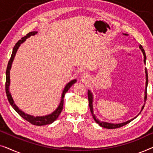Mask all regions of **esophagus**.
I'll list each match as a JSON object with an SVG mask.
<instances>
[{"mask_svg": "<svg viewBox=\"0 0 153 153\" xmlns=\"http://www.w3.org/2000/svg\"><path fill=\"white\" fill-rule=\"evenodd\" d=\"M89 75L87 74V73H83L81 75V79L82 81H86L88 79H89Z\"/></svg>", "mask_w": 153, "mask_h": 153, "instance_id": "34e87169", "label": "esophagus"}]
</instances>
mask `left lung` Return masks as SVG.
Here are the masks:
<instances>
[{
  "label": "left lung",
  "mask_w": 153,
  "mask_h": 153,
  "mask_svg": "<svg viewBox=\"0 0 153 153\" xmlns=\"http://www.w3.org/2000/svg\"><path fill=\"white\" fill-rule=\"evenodd\" d=\"M125 35H128L127 34H124ZM139 48L141 50L142 53L143 54V61H144V63L146 64V53H145V51H144V49H143V47H142L141 45H139ZM145 72H146V89H145V97H144V102H146V99H147V86H148V71H147V69H145ZM88 102H89V106H90V109H91V112L92 114V116H93L94 120L96 123H97V124H99L100 126H101L102 127H104V128H106V129H116V128H119V127H121L123 126H124V125L128 124L131 122V121H132L134 119H135L138 116H137L134 118L131 119V120H129L128 121H126V122H124V123H118V124H114V123H106V122H103V121H101V120H99V119H97L96 118L95 114H94L93 113V93H91V91H89V90H88ZM145 105V104H144ZM144 105L142 106L141 108V111H140L139 114H141V112L142 111V110L144 108Z\"/></svg>",
  "instance_id": "1"
}]
</instances>
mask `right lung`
Segmentation results:
<instances>
[{"label": "right lung", "mask_w": 153, "mask_h": 153, "mask_svg": "<svg viewBox=\"0 0 153 153\" xmlns=\"http://www.w3.org/2000/svg\"><path fill=\"white\" fill-rule=\"evenodd\" d=\"M37 32L36 31H33V32H30L28 33L26 36H24V37H22L20 40H19L16 43L15 46H14L13 48V51H12V56L11 58L8 62L7 64V70H6V81H5V92H6V95H7V100L9 101L10 104H11V106H12V108H14V110L16 111V112L18 113L23 118H24L25 120L28 121L31 124L34 125H37V126H42V125H49V124H51L52 123H53L56 119L58 118V117L59 116V115L61 113L62 108H63V102H64V97L65 93L68 92V91L70 89V88L72 86V85L74 84V83H76V79H74V80H72L70 81L68 84L65 85V87L64 88L63 91L62 93V95H61V100H60V104L58 105L57 108L53 112H52L51 114H50L49 115H47V116H30V115H28L24 113L23 111L19 108L17 106L14 104V100L12 99L11 93L10 92V69H11L12 67V62H13V60L14 57H15L16 53L17 51V50L19 47V46L21 45V44H22L23 42H24L26 41V39L28 38V37H30L31 35H35V34H37Z\"/></svg>", "instance_id": "add662e5"}]
</instances>
